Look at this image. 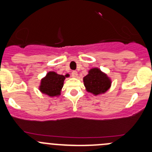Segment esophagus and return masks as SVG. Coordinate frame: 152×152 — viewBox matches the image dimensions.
Segmentation results:
<instances>
[{
	"label": "esophagus",
	"mask_w": 152,
	"mask_h": 152,
	"mask_svg": "<svg viewBox=\"0 0 152 152\" xmlns=\"http://www.w3.org/2000/svg\"><path fill=\"white\" fill-rule=\"evenodd\" d=\"M71 75L73 78H76L78 76V73L76 71H73L72 72Z\"/></svg>",
	"instance_id": "34e87169"
}]
</instances>
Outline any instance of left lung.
Segmentation results:
<instances>
[{
    "label": "left lung",
    "instance_id": "obj_1",
    "mask_svg": "<svg viewBox=\"0 0 152 152\" xmlns=\"http://www.w3.org/2000/svg\"><path fill=\"white\" fill-rule=\"evenodd\" d=\"M84 85L88 93L94 96L104 94L112 85V80L99 67H93L88 70V74L83 78Z\"/></svg>",
    "mask_w": 152,
    "mask_h": 152
}]
</instances>
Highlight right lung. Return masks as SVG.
Listing matches in <instances>:
<instances>
[{
	"label": "right lung",
	"mask_w": 152,
	"mask_h": 152,
	"mask_svg": "<svg viewBox=\"0 0 152 152\" xmlns=\"http://www.w3.org/2000/svg\"><path fill=\"white\" fill-rule=\"evenodd\" d=\"M69 76L68 73L63 76L54 71H49L46 76L41 79L39 86V91L50 97L59 96L63 87L64 81L65 78Z\"/></svg>",
	"instance_id": "1"
}]
</instances>
